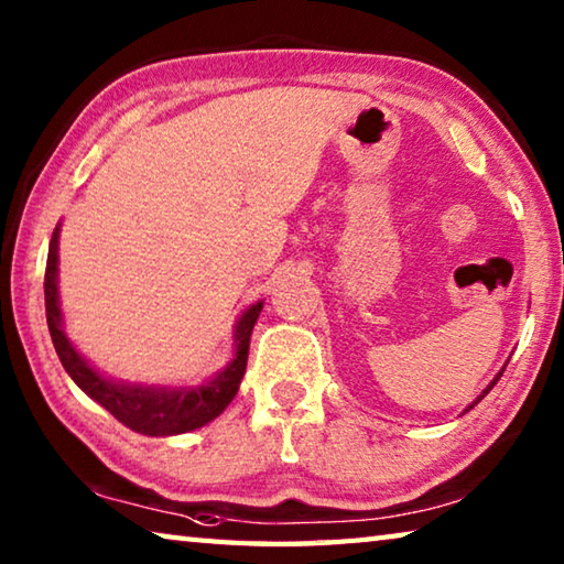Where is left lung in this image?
<instances>
[{
  "instance_id": "1",
  "label": "left lung",
  "mask_w": 564,
  "mask_h": 564,
  "mask_svg": "<svg viewBox=\"0 0 564 564\" xmlns=\"http://www.w3.org/2000/svg\"><path fill=\"white\" fill-rule=\"evenodd\" d=\"M500 376H502V370H500V373H498V376H495V378H492V383H490L488 388H485V390H482V393H480V398H477V400H475V403H480V400H482L485 395H488V393H490V390H492V386H495V383H498V380H500ZM475 403H473V405H475ZM473 405H467V410H470Z\"/></svg>"
}]
</instances>
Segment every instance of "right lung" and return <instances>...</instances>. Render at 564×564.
Here are the masks:
<instances>
[{
  "label": "right lung",
  "instance_id": "obj_1",
  "mask_svg": "<svg viewBox=\"0 0 564 564\" xmlns=\"http://www.w3.org/2000/svg\"><path fill=\"white\" fill-rule=\"evenodd\" d=\"M56 273H59V226L54 228L50 241V256H46V273H44V305H46V326L52 333V343L56 356L72 380L79 386L91 400H97L101 408L131 427L133 433L166 437L196 431L206 423H212L231 403L238 393L241 378L246 373L248 360V343H251V330L256 318L263 308V301L253 303L251 308L236 323V356L216 378L206 380L204 386L194 388H159V386H137L123 383V380L104 378L87 358L79 356V350L72 346L62 328V305L59 289H56Z\"/></svg>",
  "mask_w": 564,
  "mask_h": 564
}]
</instances>
